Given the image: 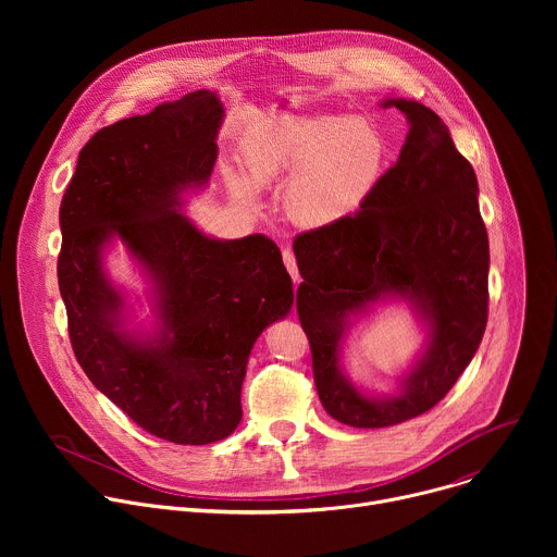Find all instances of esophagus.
<instances>
[{"label":"esophagus","instance_id":"obj_1","mask_svg":"<svg viewBox=\"0 0 557 557\" xmlns=\"http://www.w3.org/2000/svg\"><path fill=\"white\" fill-rule=\"evenodd\" d=\"M282 258H284V264H286V271L290 273L293 282L299 284V271H297V262H295V253L290 249H284L282 251Z\"/></svg>","mask_w":557,"mask_h":557}]
</instances>
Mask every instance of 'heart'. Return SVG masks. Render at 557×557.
Wrapping results in <instances>:
<instances>
[{
	"instance_id": "1",
	"label": "heart",
	"mask_w": 557,
	"mask_h": 557,
	"mask_svg": "<svg viewBox=\"0 0 557 557\" xmlns=\"http://www.w3.org/2000/svg\"><path fill=\"white\" fill-rule=\"evenodd\" d=\"M385 165V138L363 116L308 114L269 125L251 145L247 178L228 174L231 194L256 207L260 189L290 178L284 207L306 226L355 213L374 191Z\"/></svg>"
}]
</instances>
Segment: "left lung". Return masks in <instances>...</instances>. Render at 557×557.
Here are the masks:
<instances>
[{"mask_svg": "<svg viewBox=\"0 0 557 557\" xmlns=\"http://www.w3.org/2000/svg\"><path fill=\"white\" fill-rule=\"evenodd\" d=\"M410 123L396 163L350 215L299 233L297 314L324 410L350 428H387L432 410L473 359L487 326L490 240L479 181L436 112L387 99ZM389 296L429 329L420 361L394 397H366L341 372L349 317Z\"/></svg>", "mask_w": 557, "mask_h": 557, "instance_id": "8db88e82", "label": "left lung"}]
</instances>
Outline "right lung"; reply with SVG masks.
I'll list each match as a JSON object with an SVG mask.
<instances>
[{"label": "right lung", "mask_w": 557, "mask_h": 557, "mask_svg": "<svg viewBox=\"0 0 557 557\" xmlns=\"http://www.w3.org/2000/svg\"><path fill=\"white\" fill-rule=\"evenodd\" d=\"M222 103L198 90L99 129L78 151L59 209V290L74 357L145 432L176 443L226 438L256 339L293 306L267 235L215 240L181 213L218 158ZM119 236L152 284L157 331L124 329V298L102 269Z\"/></svg>", "instance_id": "1"}]
</instances>
